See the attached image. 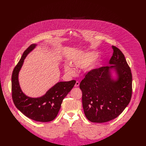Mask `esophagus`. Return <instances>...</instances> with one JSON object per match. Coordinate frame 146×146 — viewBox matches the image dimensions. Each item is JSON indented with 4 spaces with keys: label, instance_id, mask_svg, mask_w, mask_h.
Instances as JSON below:
<instances>
[{
    "label": "esophagus",
    "instance_id": "esophagus-1",
    "mask_svg": "<svg viewBox=\"0 0 146 146\" xmlns=\"http://www.w3.org/2000/svg\"><path fill=\"white\" fill-rule=\"evenodd\" d=\"M79 85H80V83H79V82H78V81H76L74 87H78L79 86Z\"/></svg>",
    "mask_w": 146,
    "mask_h": 146
}]
</instances>
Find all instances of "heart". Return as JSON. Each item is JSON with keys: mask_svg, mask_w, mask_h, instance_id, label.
<instances>
[{"mask_svg": "<svg viewBox=\"0 0 146 146\" xmlns=\"http://www.w3.org/2000/svg\"><path fill=\"white\" fill-rule=\"evenodd\" d=\"M98 54L94 51L84 53L76 57L71 61V65L76 68H82L86 72H90L97 68L100 64L99 60H94ZM64 70L66 73L72 75L74 73V70L69 64L64 65Z\"/></svg>", "mask_w": 146, "mask_h": 146, "instance_id": "b5f03b06", "label": "heart"}]
</instances>
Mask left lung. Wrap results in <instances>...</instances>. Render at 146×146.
I'll return each instance as SVG.
<instances>
[{
	"instance_id": "1",
	"label": "left lung",
	"mask_w": 146,
	"mask_h": 146,
	"mask_svg": "<svg viewBox=\"0 0 146 146\" xmlns=\"http://www.w3.org/2000/svg\"><path fill=\"white\" fill-rule=\"evenodd\" d=\"M112 48L111 65L88 72L80 84L84 114L92 122L103 123L117 118L131 99V69L122 52L115 46Z\"/></svg>"
}]
</instances>
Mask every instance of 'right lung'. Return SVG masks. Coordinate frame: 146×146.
<instances>
[{
  "mask_svg": "<svg viewBox=\"0 0 146 146\" xmlns=\"http://www.w3.org/2000/svg\"><path fill=\"white\" fill-rule=\"evenodd\" d=\"M37 44L31 45L23 53L12 74V98L15 107L23 114L36 121L46 122L55 118L60 110L64 99L76 84L75 80L60 81L50 88L46 93L38 98L26 95L19 86L18 76L27 56Z\"/></svg>",
  "mask_w": 146,
  "mask_h": 146,
  "instance_id": "add662e5",
  "label": "right lung"
}]
</instances>
